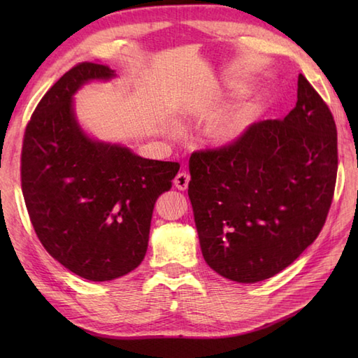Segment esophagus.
<instances>
[{"instance_id": "esophagus-1", "label": "esophagus", "mask_w": 358, "mask_h": 358, "mask_svg": "<svg viewBox=\"0 0 358 358\" xmlns=\"http://www.w3.org/2000/svg\"><path fill=\"white\" fill-rule=\"evenodd\" d=\"M189 181H191V175H189L187 172H180V173H177V177H175L173 185H175V187L180 189V191H186L189 186Z\"/></svg>"}]
</instances>
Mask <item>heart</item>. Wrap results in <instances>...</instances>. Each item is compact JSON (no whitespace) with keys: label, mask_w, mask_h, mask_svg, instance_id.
I'll use <instances>...</instances> for the list:
<instances>
[{"label":"heart","mask_w":358,"mask_h":358,"mask_svg":"<svg viewBox=\"0 0 358 358\" xmlns=\"http://www.w3.org/2000/svg\"><path fill=\"white\" fill-rule=\"evenodd\" d=\"M250 115L246 110H237L220 118L212 127V138L218 143H229L241 135L249 124Z\"/></svg>","instance_id":"b5f03b06"}]
</instances>
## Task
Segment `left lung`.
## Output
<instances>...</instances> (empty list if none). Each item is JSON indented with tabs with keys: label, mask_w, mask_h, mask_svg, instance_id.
<instances>
[{
	"label": "left lung",
	"mask_w": 358,
	"mask_h": 358,
	"mask_svg": "<svg viewBox=\"0 0 358 358\" xmlns=\"http://www.w3.org/2000/svg\"><path fill=\"white\" fill-rule=\"evenodd\" d=\"M337 127L299 75L283 120L250 124L234 143L189 159V199L204 260L238 283L271 278L318 237L337 180Z\"/></svg>",
	"instance_id": "1"
}]
</instances>
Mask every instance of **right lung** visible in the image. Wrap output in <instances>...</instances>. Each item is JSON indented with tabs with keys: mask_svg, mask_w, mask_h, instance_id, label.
<instances>
[{
	"mask_svg": "<svg viewBox=\"0 0 358 358\" xmlns=\"http://www.w3.org/2000/svg\"><path fill=\"white\" fill-rule=\"evenodd\" d=\"M113 77L104 64L73 66L38 103L21 150V187L36 237L90 281L123 277L143 262L155 201L180 169L90 138L80 127L75 92Z\"/></svg>",
	"mask_w": 358,
	"mask_h": 358,
	"instance_id": "add662e5",
	"label": "right lung"
}]
</instances>
